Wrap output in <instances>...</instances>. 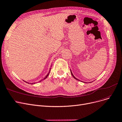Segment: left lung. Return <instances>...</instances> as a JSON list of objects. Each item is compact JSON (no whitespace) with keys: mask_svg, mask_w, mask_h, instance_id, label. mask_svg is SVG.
I'll use <instances>...</instances> for the list:
<instances>
[{"mask_svg":"<svg viewBox=\"0 0 122 122\" xmlns=\"http://www.w3.org/2000/svg\"><path fill=\"white\" fill-rule=\"evenodd\" d=\"M70 72H71V74H72V76L74 77V78H75V79H76V80H78V81H80L79 80V79H77L76 77H75V76L73 75V74H72V71H71V70H70ZM85 83H86V82H85Z\"/></svg>","mask_w":122,"mask_h":122,"instance_id":"1","label":"left lung"}]
</instances>
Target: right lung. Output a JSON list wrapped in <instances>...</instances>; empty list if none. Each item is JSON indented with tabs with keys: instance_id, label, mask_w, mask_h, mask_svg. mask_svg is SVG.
Instances as JSON below:
<instances>
[{
	"instance_id": "add662e5",
	"label": "right lung",
	"mask_w": 122,
	"mask_h": 122,
	"mask_svg": "<svg viewBox=\"0 0 122 122\" xmlns=\"http://www.w3.org/2000/svg\"><path fill=\"white\" fill-rule=\"evenodd\" d=\"M51 67H52V66H51ZM51 68H50V70H49V72H48V74L45 76V77L44 78V79H42L41 80H40V81H39L38 82H41V81H42V80H45V79L46 78H47V77H48V76L49 75V73H50V71H51ZM27 83H28V84H29V83H28V82H26ZM38 83V82H37ZM35 83H36H36H30V84H35Z\"/></svg>"
}]
</instances>
